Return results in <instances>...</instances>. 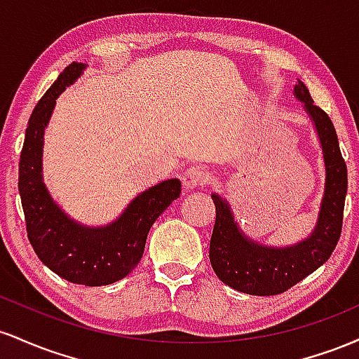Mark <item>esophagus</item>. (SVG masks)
<instances>
[{
	"label": "esophagus",
	"mask_w": 359,
	"mask_h": 359,
	"mask_svg": "<svg viewBox=\"0 0 359 359\" xmlns=\"http://www.w3.org/2000/svg\"><path fill=\"white\" fill-rule=\"evenodd\" d=\"M208 172L204 170L203 167H191L184 172L182 175V184L184 189L191 191V189L199 187V185H204L208 182Z\"/></svg>",
	"instance_id": "34e87169"
}]
</instances>
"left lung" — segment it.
I'll return each mask as SVG.
<instances>
[{"label": "left lung", "mask_w": 359, "mask_h": 359, "mask_svg": "<svg viewBox=\"0 0 359 359\" xmlns=\"http://www.w3.org/2000/svg\"><path fill=\"white\" fill-rule=\"evenodd\" d=\"M295 96L306 104L323 145L325 191L314 233L290 248H266L246 240L238 229L229 205L212 194L216 205L209 259L221 282L250 295H278L319 269L334 251L343 229L348 168L331 118L314 104L304 82L295 84Z\"/></svg>", "instance_id": "8db88e82"}]
</instances>
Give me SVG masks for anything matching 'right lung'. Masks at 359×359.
I'll return each mask as SVG.
<instances>
[{
    "label": "right lung",
    "mask_w": 359,
    "mask_h": 359,
    "mask_svg": "<svg viewBox=\"0 0 359 359\" xmlns=\"http://www.w3.org/2000/svg\"><path fill=\"white\" fill-rule=\"evenodd\" d=\"M84 64L72 62L43 94L28 119L20 155L18 191L28 241L52 271L72 283L101 287L133 271L143 257L147 234L172 201L179 199L180 182L163 180L140 194L123 216L106 228H84L53 204L42 182L43 130L55 100L81 76Z\"/></svg>",
    "instance_id": "obj_1"
}]
</instances>
